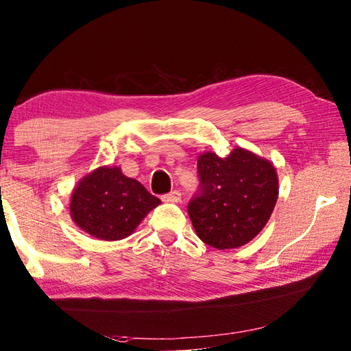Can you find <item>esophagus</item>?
Wrapping results in <instances>:
<instances>
[{
	"label": "esophagus",
	"instance_id": "1",
	"mask_svg": "<svg viewBox=\"0 0 351 351\" xmlns=\"http://www.w3.org/2000/svg\"><path fill=\"white\" fill-rule=\"evenodd\" d=\"M162 200L171 202V204H178V202H181V192L180 191H171V192H169V194L162 195Z\"/></svg>",
	"mask_w": 351,
	"mask_h": 351
}]
</instances>
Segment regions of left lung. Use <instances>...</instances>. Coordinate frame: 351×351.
I'll return each mask as SVG.
<instances>
[{
    "label": "left lung",
    "instance_id": "left-lung-1",
    "mask_svg": "<svg viewBox=\"0 0 351 351\" xmlns=\"http://www.w3.org/2000/svg\"><path fill=\"white\" fill-rule=\"evenodd\" d=\"M199 191L187 204L192 226L204 243L239 248L264 229L278 199L274 165L237 147L227 157L213 152L197 160Z\"/></svg>",
    "mask_w": 351,
    "mask_h": 351
}]
</instances>
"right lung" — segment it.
Returning a JSON list of instances; mask_svg holds the SVG:
<instances>
[{
	"label": "right lung",
	"instance_id": "obj_1",
	"mask_svg": "<svg viewBox=\"0 0 351 351\" xmlns=\"http://www.w3.org/2000/svg\"><path fill=\"white\" fill-rule=\"evenodd\" d=\"M160 200L117 167H100L73 191L70 211L75 223L100 240H122L135 230Z\"/></svg>",
	"mask_w": 351,
	"mask_h": 351
}]
</instances>
